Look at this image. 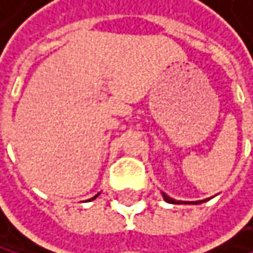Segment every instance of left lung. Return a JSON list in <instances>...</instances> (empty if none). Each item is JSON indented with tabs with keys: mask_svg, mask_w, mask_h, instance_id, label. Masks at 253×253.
Masks as SVG:
<instances>
[{
	"mask_svg": "<svg viewBox=\"0 0 253 253\" xmlns=\"http://www.w3.org/2000/svg\"><path fill=\"white\" fill-rule=\"evenodd\" d=\"M162 197H164V200L165 202H169V203H180V202H176L174 199H171V197H169L165 193H162ZM196 203H199V202H196Z\"/></svg>",
	"mask_w": 253,
	"mask_h": 253,
	"instance_id": "8db88e82",
	"label": "left lung"
}]
</instances>
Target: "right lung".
Returning <instances> with one entry per match:
<instances>
[{
	"mask_svg": "<svg viewBox=\"0 0 253 253\" xmlns=\"http://www.w3.org/2000/svg\"><path fill=\"white\" fill-rule=\"evenodd\" d=\"M98 194H100V193H98ZM98 194H95V196H94L92 199H89V200H94V199H97V197H98Z\"/></svg>",
	"mask_w": 253,
	"mask_h": 253,
	"instance_id": "obj_1",
	"label": "right lung"
}]
</instances>
